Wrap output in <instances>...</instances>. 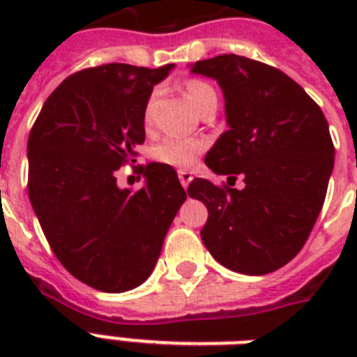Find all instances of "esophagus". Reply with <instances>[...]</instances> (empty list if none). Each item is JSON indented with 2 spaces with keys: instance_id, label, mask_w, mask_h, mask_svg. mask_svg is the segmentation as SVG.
Listing matches in <instances>:
<instances>
[{
  "instance_id": "obj_1",
  "label": "esophagus",
  "mask_w": 357,
  "mask_h": 357,
  "mask_svg": "<svg viewBox=\"0 0 357 357\" xmlns=\"http://www.w3.org/2000/svg\"><path fill=\"white\" fill-rule=\"evenodd\" d=\"M178 178L183 187H189V183L192 181V172H189V170H178Z\"/></svg>"
}]
</instances>
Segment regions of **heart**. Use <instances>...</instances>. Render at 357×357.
I'll return each mask as SVG.
<instances>
[{
    "label": "heart",
    "mask_w": 357,
    "mask_h": 357,
    "mask_svg": "<svg viewBox=\"0 0 357 357\" xmlns=\"http://www.w3.org/2000/svg\"><path fill=\"white\" fill-rule=\"evenodd\" d=\"M185 96L189 98V102L196 109H200L207 100L217 98L215 89L209 83L202 79H190L185 85ZM144 122H151V100L146 105L144 111ZM206 140L202 139H190V137H167L162 139L159 144L153 146L151 155L157 162L162 165H170L176 168H189L192 167L198 159V155L204 153L206 150Z\"/></svg>",
    "instance_id": "b5f03b06"
}]
</instances>
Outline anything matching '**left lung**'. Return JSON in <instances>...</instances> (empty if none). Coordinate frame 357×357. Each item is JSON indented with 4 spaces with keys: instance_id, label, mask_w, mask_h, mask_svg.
<instances>
[{
    "instance_id": "1",
    "label": "left lung",
    "mask_w": 357,
    "mask_h": 357,
    "mask_svg": "<svg viewBox=\"0 0 357 357\" xmlns=\"http://www.w3.org/2000/svg\"><path fill=\"white\" fill-rule=\"evenodd\" d=\"M218 81L229 129L207 151L215 174L244 178V189L190 181L206 204L202 241L226 268L261 276L287 265L310 237L333 170V142L321 107L282 70L218 55L192 64Z\"/></svg>"
}]
</instances>
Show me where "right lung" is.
<instances>
[{"instance_id": "1", "label": "right lung", "mask_w": 357, "mask_h": 357, "mask_svg": "<svg viewBox=\"0 0 357 357\" xmlns=\"http://www.w3.org/2000/svg\"><path fill=\"white\" fill-rule=\"evenodd\" d=\"M174 64L109 63L68 75L50 94L27 140L31 206L61 265L79 282L123 293L153 271L187 200L170 165L135 167L146 183L120 189L116 172L139 155L153 85Z\"/></svg>"}]
</instances>
